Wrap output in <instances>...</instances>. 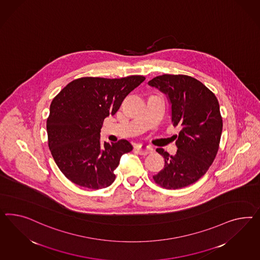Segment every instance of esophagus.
Instances as JSON below:
<instances>
[{
  "label": "esophagus",
  "instance_id": "esophagus-1",
  "mask_svg": "<svg viewBox=\"0 0 260 260\" xmlns=\"http://www.w3.org/2000/svg\"><path fill=\"white\" fill-rule=\"evenodd\" d=\"M136 151L140 155H148L153 152V149L146 145H141L136 148Z\"/></svg>",
  "mask_w": 260,
  "mask_h": 260
}]
</instances>
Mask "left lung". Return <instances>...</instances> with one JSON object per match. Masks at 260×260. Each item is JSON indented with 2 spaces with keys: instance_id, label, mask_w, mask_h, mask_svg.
Listing matches in <instances>:
<instances>
[{
  "instance_id": "obj_1",
  "label": "left lung",
  "mask_w": 260,
  "mask_h": 260,
  "mask_svg": "<svg viewBox=\"0 0 260 260\" xmlns=\"http://www.w3.org/2000/svg\"><path fill=\"white\" fill-rule=\"evenodd\" d=\"M148 84L168 94L173 126H181L174 156L156 149L165 158V168L153 180L166 189L183 188L202 178L218 153L222 132L218 99L201 81L185 75H161Z\"/></svg>"
}]
</instances>
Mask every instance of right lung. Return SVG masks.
<instances>
[{"mask_svg": "<svg viewBox=\"0 0 260 260\" xmlns=\"http://www.w3.org/2000/svg\"><path fill=\"white\" fill-rule=\"evenodd\" d=\"M145 79L143 76L80 77L54 98L46 122L48 146L56 166L72 183L96 190L114 182L113 171L121 156L132 151L133 146L124 139L103 145L100 128Z\"/></svg>", "mask_w": 260, "mask_h": 260, "instance_id": "right-lung-1", "label": "right lung"}]
</instances>
